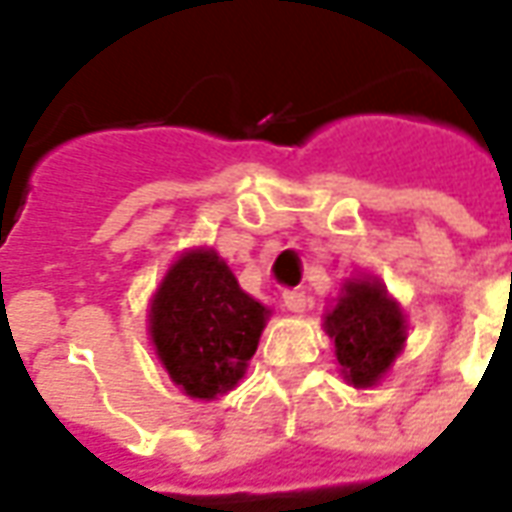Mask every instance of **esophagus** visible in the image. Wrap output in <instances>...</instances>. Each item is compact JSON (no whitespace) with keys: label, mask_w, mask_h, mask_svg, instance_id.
<instances>
[{"label":"esophagus","mask_w":512,"mask_h":512,"mask_svg":"<svg viewBox=\"0 0 512 512\" xmlns=\"http://www.w3.org/2000/svg\"><path fill=\"white\" fill-rule=\"evenodd\" d=\"M282 299H285V310H290V312H304L307 310V304H310V299H307L301 290H288Z\"/></svg>","instance_id":"1"}]
</instances>
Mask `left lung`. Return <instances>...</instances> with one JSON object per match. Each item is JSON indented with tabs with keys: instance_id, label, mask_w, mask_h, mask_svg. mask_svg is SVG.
<instances>
[{
	"instance_id": "left-lung-1",
	"label": "left lung",
	"mask_w": 512,
	"mask_h": 512,
	"mask_svg": "<svg viewBox=\"0 0 512 512\" xmlns=\"http://www.w3.org/2000/svg\"><path fill=\"white\" fill-rule=\"evenodd\" d=\"M343 376L356 389L376 386L406 343V315L381 279H348L323 318Z\"/></svg>"
}]
</instances>
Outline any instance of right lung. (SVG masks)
Masks as SVG:
<instances>
[{
	"mask_svg": "<svg viewBox=\"0 0 512 512\" xmlns=\"http://www.w3.org/2000/svg\"><path fill=\"white\" fill-rule=\"evenodd\" d=\"M147 321L172 384L189 397L213 400L244 378L268 307L241 290L213 249H189L161 279Z\"/></svg>",
	"mask_w": 512,
	"mask_h": 512,
	"instance_id": "right-lung-1",
	"label": "right lung"
}]
</instances>
